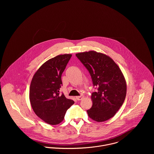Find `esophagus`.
<instances>
[{"instance_id": "34e87169", "label": "esophagus", "mask_w": 154, "mask_h": 154, "mask_svg": "<svg viewBox=\"0 0 154 154\" xmlns=\"http://www.w3.org/2000/svg\"><path fill=\"white\" fill-rule=\"evenodd\" d=\"M82 98H83V96H82V95H80V96H77V97H76V99L78 101L81 100Z\"/></svg>"}]
</instances>
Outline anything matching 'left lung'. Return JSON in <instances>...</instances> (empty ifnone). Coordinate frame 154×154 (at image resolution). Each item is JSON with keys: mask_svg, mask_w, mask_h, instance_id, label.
I'll list each match as a JSON object with an SVG mask.
<instances>
[{"mask_svg": "<svg viewBox=\"0 0 154 154\" xmlns=\"http://www.w3.org/2000/svg\"><path fill=\"white\" fill-rule=\"evenodd\" d=\"M77 58L87 69L96 92L92 93V107L89 117L96 122H104L113 117L123 105L126 95L124 76L110 57L94 51L79 53Z\"/></svg>", "mask_w": 154, "mask_h": 154, "instance_id": "obj_1", "label": "left lung"}]
</instances>
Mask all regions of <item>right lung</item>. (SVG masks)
<instances>
[{
  "label": "right lung",
  "mask_w": 154,
  "mask_h": 154,
  "mask_svg": "<svg viewBox=\"0 0 154 154\" xmlns=\"http://www.w3.org/2000/svg\"><path fill=\"white\" fill-rule=\"evenodd\" d=\"M71 54L59 55L41 66L34 74L29 88L32 108L42 120L56 125L62 122L66 111L74 104L59 91L62 86V75Z\"/></svg>",
  "instance_id": "add662e5"
}]
</instances>
